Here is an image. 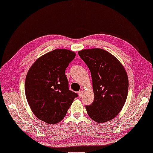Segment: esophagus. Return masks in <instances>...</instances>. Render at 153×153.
<instances>
[{
	"label": "esophagus",
	"instance_id": "esophagus-1",
	"mask_svg": "<svg viewBox=\"0 0 153 153\" xmlns=\"http://www.w3.org/2000/svg\"><path fill=\"white\" fill-rule=\"evenodd\" d=\"M78 94H79V96H80V97H82V96H83V94H84V91L83 90H80Z\"/></svg>",
	"mask_w": 153,
	"mask_h": 153
}]
</instances>
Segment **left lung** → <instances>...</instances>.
<instances>
[{"label": "left lung", "mask_w": 153, "mask_h": 153, "mask_svg": "<svg viewBox=\"0 0 153 153\" xmlns=\"http://www.w3.org/2000/svg\"><path fill=\"white\" fill-rule=\"evenodd\" d=\"M91 73L94 102L86 105L87 114L98 123L116 117L123 108L128 93L129 80L126 69L118 59L100 48L79 51Z\"/></svg>", "instance_id": "left-lung-1"}]
</instances>
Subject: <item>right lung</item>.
Segmentation results:
<instances>
[{
  "label": "right lung",
  "mask_w": 153,
  "mask_h": 153,
  "mask_svg": "<svg viewBox=\"0 0 153 153\" xmlns=\"http://www.w3.org/2000/svg\"><path fill=\"white\" fill-rule=\"evenodd\" d=\"M74 51L57 49L39 57L31 66L25 81V94L35 116L55 124L63 120L77 97L68 90L65 70L75 57Z\"/></svg>",
  "instance_id": "right-lung-1"
}]
</instances>
